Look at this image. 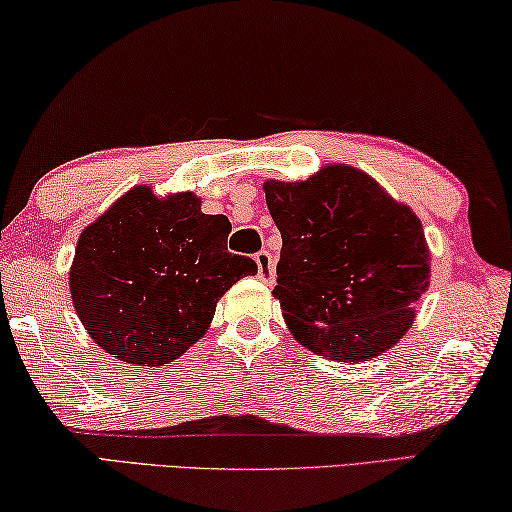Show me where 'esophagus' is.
<instances>
[{"instance_id":"esophagus-1","label":"esophagus","mask_w":512,"mask_h":512,"mask_svg":"<svg viewBox=\"0 0 512 512\" xmlns=\"http://www.w3.org/2000/svg\"><path fill=\"white\" fill-rule=\"evenodd\" d=\"M256 265H258V279L263 283H272L276 270H274V261L267 251H258L256 254Z\"/></svg>"}]
</instances>
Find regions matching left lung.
<instances>
[{"label":"left lung","mask_w":512,"mask_h":512,"mask_svg":"<svg viewBox=\"0 0 512 512\" xmlns=\"http://www.w3.org/2000/svg\"><path fill=\"white\" fill-rule=\"evenodd\" d=\"M263 190L283 240L272 295L297 342L338 363L395 347L431 279L413 208L345 163L306 181L270 179Z\"/></svg>","instance_id":"obj_1"}]
</instances>
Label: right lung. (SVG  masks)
<instances>
[{"instance_id": "1", "label": "right lung", "mask_w": 512, "mask_h": 512, "mask_svg": "<svg viewBox=\"0 0 512 512\" xmlns=\"http://www.w3.org/2000/svg\"><path fill=\"white\" fill-rule=\"evenodd\" d=\"M231 222L195 192L136 186L81 231L70 295L83 329L124 363H174L204 338L220 297L258 267L226 251Z\"/></svg>"}]
</instances>
